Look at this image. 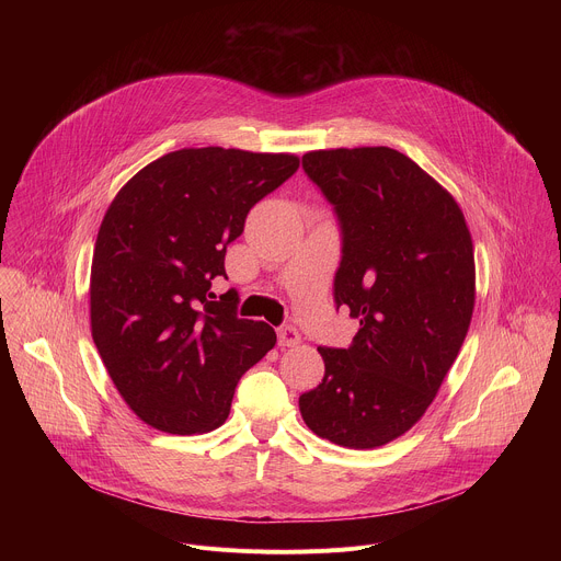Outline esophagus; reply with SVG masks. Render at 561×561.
Listing matches in <instances>:
<instances>
[{
  "mask_svg": "<svg viewBox=\"0 0 561 561\" xmlns=\"http://www.w3.org/2000/svg\"><path fill=\"white\" fill-rule=\"evenodd\" d=\"M277 342H279V346H297L299 342H301V335H299V331L295 329V327H290V324H284V327H279L277 329Z\"/></svg>",
  "mask_w": 561,
  "mask_h": 561,
  "instance_id": "1",
  "label": "esophagus"
}]
</instances>
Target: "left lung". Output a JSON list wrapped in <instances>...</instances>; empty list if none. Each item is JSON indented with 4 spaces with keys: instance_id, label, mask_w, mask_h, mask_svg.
Here are the masks:
<instances>
[{
    "instance_id": "obj_1",
    "label": "left lung",
    "mask_w": 561,
    "mask_h": 561,
    "mask_svg": "<svg viewBox=\"0 0 561 561\" xmlns=\"http://www.w3.org/2000/svg\"><path fill=\"white\" fill-rule=\"evenodd\" d=\"M301 169L337 217L333 299L359 331L348 348H317L327 373L299 394V411L322 439L383 446L426 413L463 344L474 306L470 232L457 202L394 148L314 150Z\"/></svg>"
}]
</instances>
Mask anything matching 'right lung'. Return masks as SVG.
<instances>
[{"instance_id": "1", "label": "right lung", "mask_w": 561, "mask_h": 561, "mask_svg": "<svg viewBox=\"0 0 561 561\" xmlns=\"http://www.w3.org/2000/svg\"><path fill=\"white\" fill-rule=\"evenodd\" d=\"M299 169L295 154L182 148L154 159L113 199L91 271V327L124 402L148 426H221L234 386L277 342L219 295L226 247L249 210Z\"/></svg>"}]
</instances>
